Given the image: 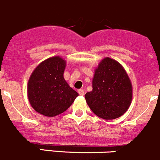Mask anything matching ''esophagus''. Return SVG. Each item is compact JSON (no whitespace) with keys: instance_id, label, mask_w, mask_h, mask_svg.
<instances>
[{"instance_id":"1","label":"esophagus","mask_w":160,"mask_h":160,"mask_svg":"<svg viewBox=\"0 0 160 160\" xmlns=\"http://www.w3.org/2000/svg\"><path fill=\"white\" fill-rule=\"evenodd\" d=\"M78 92L80 96H84V95H85V92H84L83 89H78Z\"/></svg>"}]
</instances>
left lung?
Masks as SVG:
<instances>
[{
    "label": "left lung",
    "mask_w": 160,
    "mask_h": 160,
    "mask_svg": "<svg viewBox=\"0 0 160 160\" xmlns=\"http://www.w3.org/2000/svg\"><path fill=\"white\" fill-rule=\"evenodd\" d=\"M92 111L99 118L113 120L122 116L132 100V85L123 66L110 58L95 70L92 90L85 95Z\"/></svg>",
    "instance_id": "8db88e82"
}]
</instances>
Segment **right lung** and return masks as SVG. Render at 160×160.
I'll list each match as a JSON object with an SVG mask.
<instances>
[{"label": "right lung", "instance_id": "1", "mask_svg": "<svg viewBox=\"0 0 160 160\" xmlns=\"http://www.w3.org/2000/svg\"><path fill=\"white\" fill-rule=\"evenodd\" d=\"M66 61L55 56L41 62L28 82L27 93L32 107L47 117H55L65 111L78 93L64 78Z\"/></svg>", "mask_w": 160, "mask_h": 160}]
</instances>
